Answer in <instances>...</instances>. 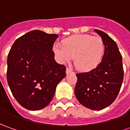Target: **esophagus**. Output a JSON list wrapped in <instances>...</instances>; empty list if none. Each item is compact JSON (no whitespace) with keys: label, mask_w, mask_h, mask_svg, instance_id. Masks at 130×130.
Instances as JSON below:
<instances>
[{"label":"esophagus","mask_w":130,"mask_h":130,"mask_svg":"<svg viewBox=\"0 0 130 130\" xmlns=\"http://www.w3.org/2000/svg\"><path fill=\"white\" fill-rule=\"evenodd\" d=\"M71 72H72L70 69L68 68H66V74H67V75H68V74L71 73Z\"/></svg>","instance_id":"1"}]
</instances>
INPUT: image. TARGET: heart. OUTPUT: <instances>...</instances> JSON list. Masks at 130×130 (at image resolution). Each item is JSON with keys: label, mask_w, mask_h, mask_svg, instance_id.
Listing matches in <instances>:
<instances>
[{"label": "heart", "mask_w": 130, "mask_h": 130, "mask_svg": "<svg viewBox=\"0 0 130 130\" xmlns=\"http://www.w3.org/2000/svg\"><path fill=\"white\" fill-rule=\"evenodd\" d=\"M105 43L101 38L89 34H80L61 41V46L55 45L53 51L58 60L68 62L74 58V65L83 72L96 68L105 53Z\"/></svg>", "instance_id": "heart-1"}]
</instances>
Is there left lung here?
I'll use <instances>...</instances> for the list:
<instances>
[{"label":"left lung","mask_w":130,"mask_h":130,"mask_svg":"<svg viewBox=\"0 0 130 130\" xmlns=\"http://www.w3.org/2000/svg\"><path fill=\"white\" fill-rule=\"evenodd\" d=\"M105 43L102 62L89 72L77 73L75 95L81 105L93 110L110 105L117 98L124 77L122 57L116 43L103 31L95 29Z\"/></svg>","instance_id":"1"}]
</instances>
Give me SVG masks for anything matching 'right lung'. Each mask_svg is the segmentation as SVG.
<instances>
[{
    "instance_id": "obj_1",
    "label": "right lung",
    "mask_w": 130,
    "mask_h": 130,
    "mask_svg": "<svg viewBox=\"0 0 130 130\" xmlns=\"http://www.w3.org/2000/svg\"><path fill=\"white\" fill-rule=\"evenodd\" d=\"M58 37L32 30L18 38L10 50L7 81L13 97L25 109L45 107L66 75L65 65L54 60L53 47Z\"/></svg>"
}]
</instances>
